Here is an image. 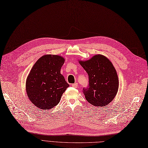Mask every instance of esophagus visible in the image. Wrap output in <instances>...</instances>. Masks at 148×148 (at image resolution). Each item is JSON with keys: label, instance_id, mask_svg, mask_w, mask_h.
<instances>
[{"label": "esophagus", "instance_id": "1", "mask_svg": "<svg viewBox=\"0 0 148 148\" xmlns=\"http://www.w3.org/2000/svg\"><path fill=\"white\" fill-rule=\"evenodd\" d=\"M72 86L74 87V88H77V86H78V84H77V83H75V84H72Z\"/></svg>", "mask_w": 148, "mask_h": 148}]
</instances>
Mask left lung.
<instances>
[{
    "instance_id": "1",
    "label": "left lung",
    "mask_w": 148,
    "mask_h": 148,
    "mask_svg": "<svg viewBox=\"0 0 148 148\" xmlns=\"http://www.w3.org/2000/svg\"><path fill=\"white\" fill-rule=\"evenodd\" d=\"M79 63L88 75L89 86L84 90L86 101L94 107H104L115 97L119 88L116 71L106 56L97 54Z\"/></svg>"
}]
</instances>
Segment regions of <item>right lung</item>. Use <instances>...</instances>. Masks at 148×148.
Listing matches in <instances>:
<instances>
[{
    "label": "right lung",
    "mask_w": 148,
    "mask_h": 148,
    "mask_svg": "<svg viewBox=\"0 0 148 148\" xmlns=\"http://www.w3.org/2000/svg\"><path fill=\"white\" fill-rule=\"evenodd\" d=\"M64 63L62 56L46 54L38 59L30 70L26 79V92L38 110H49L56 106L69 86L60 73Z\"/></svg>",
    "instance_id": "obj_1"
}]
</instances>
